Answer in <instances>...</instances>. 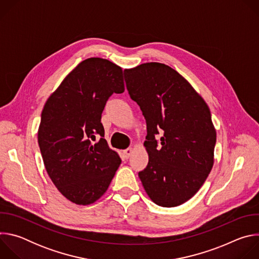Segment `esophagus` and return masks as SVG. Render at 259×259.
<instances>
[{"mask_svg":"<svg viewBox=\"0 0 259 259\" xmlns=\"http://www.w3.org/2000/svg\"><path fill=\"white\" fill-rule=\"evenodd\" d=\"M132 149H127V150H125V151H123V154H124V157H125V159H128L131 155H132Z\"/></svg>","mask_w":259,"mask_h":259,"instance_id":"obj_1","label":"esophagus"}]
</instances>
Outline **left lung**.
I'll return each instance as SVG.
<instances>
[{
    "instance_id": "8db88e82",
    "label": "left lung",
    "mask_w": 259,
    "mask_h": 259,
    "mask_svg": "<svg viewBox=\"0 0 259 259\" xmlns=\"http://www.w3.org/2000/svg\"><path fill=\"white\" fill-rule=\"evenodd\" d=\"M126 87L146 121L149 164L138 173L151 200L176 207L201 189L214 163L216 130L210 109L172 67L146 62L124 69ZM164 132L160 146L154 136Z\"/></svg>"
}]
</instances>
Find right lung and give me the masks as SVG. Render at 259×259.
Wrapping results in <instances>:
<instances>
[{
	"mask_svg": "<svg viewBox=\"0 0 259 259\" xmlns=\"http://www.w3.org/2000/svg\"><path fill=\"white\" fill-rule=\"evenodd\" d=\"M124 91L122 68L91 57L68 73L44 105L38 131L44 165L61 195L77 205L97 201L121 165L100 120L109 96Z\"/></svg>",
	"mask_w": 259,
	"mask_h": 259,
	"instance_id": "add662e5",
	"label": "right lung"
}]
</instances>
